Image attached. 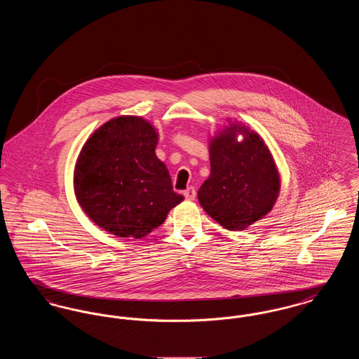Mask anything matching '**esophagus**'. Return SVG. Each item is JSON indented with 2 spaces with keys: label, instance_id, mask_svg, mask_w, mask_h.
<instances>
[{
  "label": "esophagus",
  "instance_id": "obj_1",
  "mask_svg": "<svg viewBox=\"0 0 359 359\" xmlns=\"http://www.w3.org/2000/svg\"><path fill=\"white\" fill-rule=\"evenodd\" d=\"M183 195H184V198L188 199V201H194L195 196H196V191H195L194 187H188L186 191H183Z\"/></svg>",
  "mask_w": 359,
  "mask_h": 359
}]
</instances>
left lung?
Instances as JSON below:
<instances>
[{"label": "left lung", "instance_id": "obj_1", "mask_svg": "<svg viewBox=\"0 0 359 359\" xmlns=\"http://www.w3.org/2000/svg\"><path fill=\"white\" fill-rule=\"evenodd\" d=\"M208 149L211 173L198 191L199 203L224 229L245 230L277 201L280 175L273 156L255 130L238 122L212 137Z\"/></svg>", "mask_w": 359, "mask_h": 359}]
</instances>
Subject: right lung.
Listing matches in <instances>:
<instances>
[{"mask_svg": "<svg viewBox=\"0 0 359 359\" xmlns=\"http://www.w3.org/2000/svg\"><path fill=\"white\" fill-rule=\"evenodd\" d=\"M158 135L136 116L107 121L86 141L74 191L87 217L121 238H144L184 198L156 156Z\"/></svg>", "mask_w": 359, "mask_h": 359, "instance_id": "1", "label": "right lung"}]
</instances>
